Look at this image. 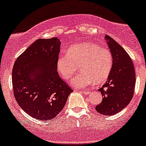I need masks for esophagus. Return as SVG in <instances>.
Instances as JSON below:
<instances>
[{
  "instance_id": "esophagus-1",
  "label": "esophagus",
  "mask_w": 146,
  "mask_h": 146,
  "mask_svg": "<svg viewBox=\"0 0 146 146\" xmlns=\"http://www.w3.org/2000/svg\"><path fill=\"white\" fill-rule=\"evenodd\" d=\"M91 92L90 91H88V90H86V91H82V93H83L84 94H85V95H87V94H90Z\"/></svg>"
}]
</instances>
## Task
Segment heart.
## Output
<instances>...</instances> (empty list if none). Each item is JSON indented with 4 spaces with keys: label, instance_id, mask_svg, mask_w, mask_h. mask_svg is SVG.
Returning <instances> with one entry per match:
<instances>
[{
    "label": "heart",
    "instance_id": "obj_1",
    "mask_svg": "<svg viewBox=\"0 0 146 146\" xmlns=\"http://www.w3.org/2000/svg\"><path fill=\"white\" fill-rule=\"evenodd\" d=\"M113 56L108 48L93 43L73 45L67 54L57 60V70L65 80H69L80 66L81 72L71 81L73 87L82 88L93 82L101 84L108 80L113 67Z\"/></svg>",
    "mask_w": 146,
    "mask_h": 146
}]
</instances>
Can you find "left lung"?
<instances>
[{
  "label": "left lung",
  "mask_w": 146,
  "mask_h": 146,
  "mask_svg": "<svg viewBox=\"0 0 146 146\" xmlns=\"http://www.w3.org/2000/svg\"><path fill=\"white\" fill-rule=\"evenodd\" d=\"M113 56V67L108 81L99 88L103 96L96 110L112 115L125 108L132 99L135 86V72L132 60L124 49L108 35L105 36Z\"/></svg>",
  "instance_id": "1"
}]
</instances>
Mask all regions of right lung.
I'll use <instances>...</instances> for the list:
<instances>
[{
	"label": "right lung",
	"mask_w": 146,
	"mask_h": 146,
	"mask_svg": "<svg viewBox=\"0 0 146 146\" xmlns=\"http://www.w3.org/2000/svg\"><path fill=\"white\" fill-rule=\"evenodd\" d=\"M60 45L56 37L39 38L19 56L13 64L14 97L26 113L38 120L55 117L73 91L57 71Z\"/></svg>",
	"instance_id": "obj_1"
}]
</instances>
